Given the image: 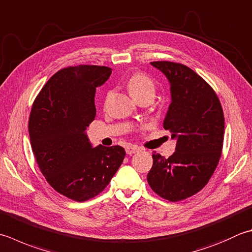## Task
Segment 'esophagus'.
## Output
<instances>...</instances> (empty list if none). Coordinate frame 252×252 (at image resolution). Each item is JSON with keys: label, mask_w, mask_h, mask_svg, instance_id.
<instances>
[{"label": "esophagus", "mask_w": 252, "mask_h": 252, "mask_svg": "<svg viewBox=\"0 0 252 252\" xmlns=\"http://www.w3.org/2000/svg\"><path fill=\"white\" fill-rule=\"evenodd\" d=\"M140 151V149L135 145H127L126 147V152L127 155H132V154H135V153H137Z\"/></svg>", "instance_id": "obj_1"}]
</instances>
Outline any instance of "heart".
I'll return each instance as SVG.
<instances>
[{"instance_id": "b5f03b06", "label": "heart", "mask_w": 252, "mask_h": 252, "mask_svg": "<svg viewBox=\"0 0 252 252\" xmlns=\"http://www.w3.org/2000/svg\"><path fill=\"white\" fill-rule=\"evenodd\" d=\"M127 88L134 99L145 95L154 96L155 84L146 74L135 73L127 81Z\"/></svg>"}]
</instances>
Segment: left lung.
<instances>
[{
	"instance_id": "obj_1",
	"label": "left lung",
	"mask_w": 252,
	"mask_h": 252,
	"mask_svg": "<svg viewBox=\"0 0 252 252\" xmlns=\"http://www.w3.org/2000/svg\"><path fill=\"white\" fill-rule=\"evenodd\" d=\"M170 85L165 130L176 140L168 158L153 153L147 182L161 198L177 202L208 184L219 164L224 140V113L215 92L190 67L168 61L151 62Z\"/></svg>"
}]
</instances>
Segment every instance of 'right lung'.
<instances>
[{
	"label": "right lung",
	"mask_w": 252,
	"mask_h": 252,
	"mask_svg": "<svg viewBox=\"0 0 252 252\" xmlns=\"http://www.w3.org/2000/svg\"><path fill=\"white\" fill-rule=\"evenodd\" d=\"M111 72L97 65L63 68L47 82L32 108L29 137L39 168L54 190L74 201L99 194L126 156L119 145L93 147L86 134L96 117V87Z\"/></svg>",
	"instance_id": "obj_1"
}]
</instances>
